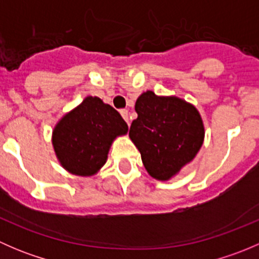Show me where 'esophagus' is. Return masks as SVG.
<instances>
[{
	"label": "esophagus",
	"instance_id": "esophagus-1",
	"mask_svg": "<svg viewBox=\"0 0 259 259\" xmlns=\"http://www.w3.org/2000/svg\"><path fill=\"white\" fill-rule=\"evenodd\" d=\"M120 114H121V116L124 117V120L126 121L127 125H130V120H129V111L126 110V109H121L120 110Z\"/></svg>",
	"mask_w": 259,
	"mask_h": 259
}]
</instances>
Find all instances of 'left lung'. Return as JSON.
Returning <instances> with one entry per match:
<instances>
[{
	"mask_svg": "<svg viewBox=\"0 0 259 259\" xmlns=\"http://www.w3.org/2000/svg\"><path fill=\"white\" fill-rule=\"evenodd\" d=\"M129 137L145 169L158 180L170 179L199 151L204 140L202 117L192 104L153 91L138 98Z\"/></svg>",
	"mask_w": 259,
	"mask_h": 259,
	"instance_id": "left-lung-1",
	"label": "left lung"
}]
</instances>
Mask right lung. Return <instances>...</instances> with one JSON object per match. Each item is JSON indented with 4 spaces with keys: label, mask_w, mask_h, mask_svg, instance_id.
<instances>
[{
    "label": "right lung",
    "mask_w": 259,
    "mask_h": 259,
    "mask_svg": "<svg viewBox=\"0 0 259 259\" xmlns=\"http://www.w3.org/2000/svg\"><path fill=\"white\" fill-rule=\"evenodd\" d=\"M126 133V122L113 106L96 96H88L57 122L52 144L66 170L90 177L105 164L115 138Z\"/></svg>",
    "instance_id": "right-lung-1"
}]
</instances>
